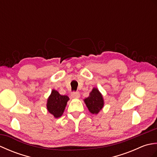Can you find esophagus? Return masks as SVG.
I'll use <instances>...</instances> for the list:
<instances>
[{"mask_svg":"<svg viewBox=\"0 0 157 157\" xmlns=\"http://www.w3.org/2000/svg\"><path fill=\"white\" fill-rule=\"evenodd\" d=\"M79 96H80V94L78 92H73L71 94V97L73 98H79Z\"/></svg>","mask_w":157,"mask_h":157,"instance_id":"obj_1","label":"esophagus"}]
</instances>
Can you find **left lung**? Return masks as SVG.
<instances>
[{
  "mask_svg": "<svg viewBox=\"0 0 157 157\" xmlns=\"http://www.w3.org/2000/svg\"><path fill=\"white\" fill-rule=\"evenodd\" d=\"M84 102L90 112L92 114H97L104 105L102 96L97 88L92 90L88 97L84 100Z\"/></svg>",
  "mask_w": 157,
  "mask_h": 157,
  "instance_id": "obj_1",
  "label": "left lung"
}]
</instances>
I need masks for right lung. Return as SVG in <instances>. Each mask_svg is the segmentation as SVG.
Segmentation results:
<instances>
[{"mask_svg": "<svg viewBox=\"0 0 157 157\" xmlns=\"http://www.w3.org/2000/svg\"><path fill=\"white\" fill-rule=\"evenodd\" d=\"M69 98L67 96H62L59 93L53 90L47 101V109L50 113L58 118L61 117Z\"/></svg>", "mask_w": 157, "mask_h": 157, "instance_id": "right-lung-1", "label": "right lung"}]
</instances>
